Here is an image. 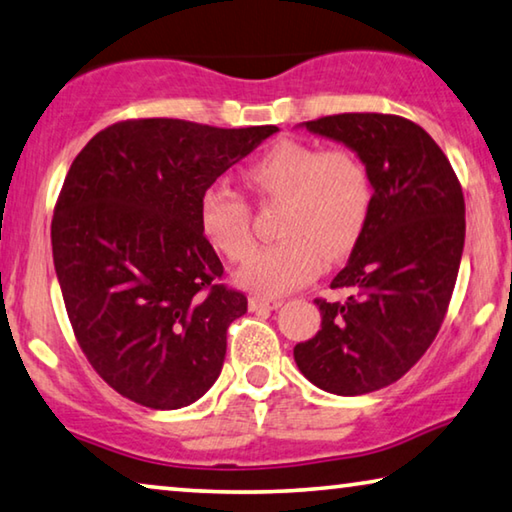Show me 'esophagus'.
I'll list each match as a JSON object with an SVG mask.
<instances>
[{
    "label": "esophagus",
    "mask_w": 512,
    "mask_h": 512,
    "mask_svg": "<svg viewBox=\"0 0 512 512\" xmlns=\"http://www.w3.org/2000/svg\"><path fill=\"white\" fill-rule=\"evenodd\" d=\"M282 305L280 298H264V296H250L248 298V307L250 312H259V310H278Z\"/></svg>",
    "instance_id": "esophagus-1"
}]
</instances>
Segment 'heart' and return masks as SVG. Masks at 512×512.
Instances as JSON below:
<instances>
[{
  "mask_svg": "<svg viewBox=\"0 0 512 512\" xmlns=\"http://www.w3.org/2000/svg\"><path fill=\"white\" fill-rule=\"evenodd\" d=\"M246 182L264 202H282L278 234L234 275L237 285L280 296L314 280L328 259L351 253L369 223L373 184L364 161L351 150H321L310 143L278 141L253 161ZM200 232L216 253L241 262L253 250V214L230 189H209L200 202Z\"/></svg>",
  "mask_w": 512,
  "mask_h": 512,
  "instance_id": "1",
  "label": "heart"
}]
</instances>
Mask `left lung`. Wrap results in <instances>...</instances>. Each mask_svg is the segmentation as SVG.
<instances>
[{
    "instance_id": "left-lung-1",
    "label": "left lung",
    "mask_w": 512,
    "mask_h": 512,
    "mask_svg": "<svg viewBox=\"0 0 512 512\" xmlns=\"http://www.w3.org/2000/svg\"><path fill=\"white\" fill-rule=\"evenodd\" d=\"M303 127L358 154L373 205L330 285L353 294L316 298L321 330L296 344L294 360L330 394H369L415 367L442 326L465 248V198L440 145L408 118L339 113Z\"/></svg>"
}]
</instances>
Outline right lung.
<instances>
[{
    "instance_id": "add662e5",
    "label": "right lung",
    "mask_w": 512,
    "mask_h": 512,
    "mask_svg": "<svg viewBox=\"0 0 512 512\" xmlns=\"http://www.w3.org/2000/svg\"><path fill=\"white\" fill-rule=\"evenodd\" d=\"M278 132L175 118L116 123L77 154L52 221L63 303L93 369L129 401L177 410L221 376L248 300L216 280L200 232L209 186Z\"/></svg>"
}]
</instances>
